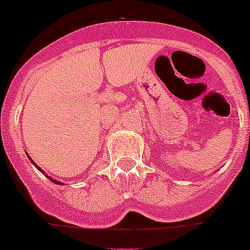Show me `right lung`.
Instances as JSON below:
<instances>
[{"mask_svg":"<svg viewBox=\"0 0 250 250\" xmlns=\"http://www.w3.org/2000/svg\"><path fill=\"white\" fill-rule=\"evenodd\" d=\"M27 156H28V155H27ZM28 159H29V161H31V162H32V164H33V165H34V166H36V167H37V168H38V170H40V171H41V172H43V170H42V168H41V167H38V166H37V165H36V162H34V161H33V160H32V159H31V157H29V156H28ZM45 176H47V175H45ZM47 177H48V178H49V180H50V181H52V182L57 183V185H61V182H58V181L53 180V178H52V177H49V176H47Z\"/></svg>","mask_w":250,"mask_h":250,"instance_id":"add662e5","label":"right lung"}]
</instances>
